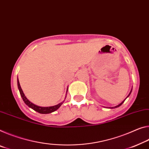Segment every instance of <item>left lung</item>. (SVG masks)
I'll return each mask as SVG.
<instances>
[{"label":"left lung","instance_id":"obj_1","mask_svg":"<svg viewBox=\"0 0 149 149\" xmlns=\"http://www.w3.org/2000/svg\"><path fill=\"white\" fill-rule=\"evenodd\" d=\"M132 89H133V87H132V88H131V91H130V93H129V95L127 96V97H126L125 99V100H124L123 101H122V102H121V103H119V105H116V106H115V107H108V108H109V109H115V108L119 107V106H121V105L123 104V103H124V101L126 100V99H127V97H129V96L130 95H131V91H132Z\"/></svg>","mask_w":149,"mask_h":149}]
</instances>
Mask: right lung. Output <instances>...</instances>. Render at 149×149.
Instances as JSON below:
<instances>
[{"label":"right lung","instance_id":"right-lung-1","mask_svg":"<svg viewBox=\"0 0 149 149\" xmlns=\"http://www.w3.org/2000/svg\"><path fill=\"white\" fill-rule=\"evenodd\" d=\"M17 84H18V90H19V91H20V95H21V97H22L23 101H24L25 104L28 105L29 107L32 109L33 110L36 111L40 113H42V114H48V113H51L54 111H55L58 109L60 108V106L63 104V103L64 102V101H63L62 102L58 103V105L51 106V107H40V106H38L34 104V103H32V102H30V101L26 98V97L25 96L24 93L22 89L20 87L19 81H18V78H17ZM68 87L67 89V91H68ZM65 97H66V95H65Z\"/></svg>","mask_w":149,"mask_h":149}]
</instances>
